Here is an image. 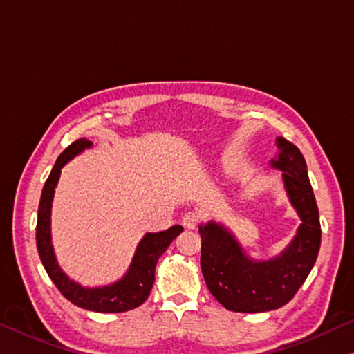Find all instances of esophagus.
Masks as SVG:
<instances>
[{
	"mask_svg": "<svg viewBox=\"0 0 354 354\" xmlns=\"http://www.w3.org/2000/svg\"><path fill=\"white\" fill-rule=\"evenodd\" d=\"M201 221V216L198 212H187V214L183 215L182 223L185 227H188V230H194L196 226H198V223Z\"/></svg>",
	"mask_w": 354,
	"mask_h": 354,
	"instance_id": "obj_1",
	"label": "esophagus"
}]
</instances>
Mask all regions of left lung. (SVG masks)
Instances as JSON below:
<instances>
[{"mask_svg":"<svg viewBox=\"0 0 354 354\" xmlns=\"http://www.w3.org/2000/svg\"><path fill=\"white\" fill-rule=\"evenodd\" d=\"M279 156L272 167L283 172V183L302 225L279 257L254 261L236 237L210 221L199 226L201 269L209 291L232 312L259 313L283 307L302 286L317 261L322 243L318 205L307 176L306 160L295 144L277 138Z\"/></svg>","mask_w":354,"mask_h":354,"instance_id":"1","label":"left lung"}]
</instances>
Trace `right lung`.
I'll return each instance as SVG.
<instances>
[{
    "instance_id": "1",
    "label": "right lung",
    "mask_w": 354,
    "mask_h": 354,
    "mask_svg": "<svg viewBox=\"0 0 354 354\" xmlns=\"http://www.w3.org/2000/svg\"><path fill=\"white\" fill-rule=\"evenodd\" d=\"M88 147H91L90 140L82 138L71 144L68 149H64L63 153L58 156L50 176L46 180L39 201V209H37V252H39L42 266H44L48 277L58 288V291L74 306L101 313L128 312V310L139 307L140 304L147 301L151 286L155 283L156 263H158L160 257L166 252L167 247L171 245L174 239L183 231V227L176 225L161 232H147L142 241L139 242L128 272L124 274L123 279L115 281V283L101 288H85L71 280L59 269L55 253H53L50 237L52 201L62 167L69 160H73L75 155H79L80 151L88 149Z\"/></svg>"
}]
</instances>
